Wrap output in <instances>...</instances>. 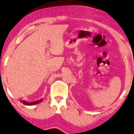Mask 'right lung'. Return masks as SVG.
Masks as SVG:
<instances>
[{
  "mask_svg": "<svg viewBox=\"0 0 134 134\" xmlns=\"http://www.w3.org/2000/svg\"><path fill=\"white\" fill-rule=\"evenodd\" d=\"M43 99H41L40 100H36V101H34V102H26L25 100H20V102L22 103V104H24V105H35V104H37L38 103H40L42 101Z\"/></svg>",
  "mask_w": 134,
  "mask_h": 134,
  "instance_id": "add662e5",
  "label": "right lung"
}]
</instances>
